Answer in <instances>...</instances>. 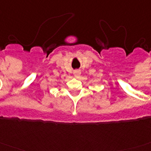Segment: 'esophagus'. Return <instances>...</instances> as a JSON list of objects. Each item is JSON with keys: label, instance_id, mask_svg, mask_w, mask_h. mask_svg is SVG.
Masks as SVG:
<instances>
[{"label": "esophagus", "instance_id": "esophagus-1", "mask_svg": "<svg viewBox=\"0 0 151 151\" xmlns=\"http://www.w3.org/2000/svg\"><path fill=\"white\" fill-rule=\"evenodd\" d=\"M81 72L80 70H76L73 71V74H74L76 78H78L81 75Z\"/></svg>", "mask_w": 151, "mask_h": 151}]
</instances>
